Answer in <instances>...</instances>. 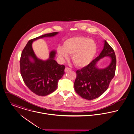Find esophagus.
I'll list each match as a JSON object with an SVG mask.
<instances>
[{
  "label": "esophagus",
  "instance_id": "esophagus-1",
  "mask_svg": "<svg viewBox=\"0 0 134 134\" xmlns=\"http://www.w3.org/2000/svg\"><path fill=\"white\" fill-rule=\"evenodd\" d=\"M70 70H71V69L69 68H68V67H66L65 69V72H67V71H70Z\"/></svg>",
  "mask_w": 134,
  "mask_h": 134
}]
</instances>
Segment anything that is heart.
Wrapping results in <instances>:
<instances>
[{"instance_id":"b5f03b06","label":"heart","mask_w":134,"mask_h":134,"mask_svg":"<svg viewBox=\"0 0 134 134\" xmlns=\"http://www.w3.org/2000/svg\"><path fill=\"white\" fill-rule=\"evenodd\" d=\"M97 50V45L93 40L86 37H76L64 42V49L59 47L58 52L63 61L69 58L67 53L72 55V61L78 67H84L92 60Z\"/></svg>"}]
</instances>
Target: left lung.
I'll list each match as a JSON object with an SVG mask.
<instances>
[{"mask_svg": "<svg viewBox=\"0 0 134 134\" xmlns=\"http://www.w3.org/2000/svg\"><path fill=\"white\" fill-rule=\"evenodd\" d=\"M105 56L110 58V64L104 69H98L97 63ZM116 66L113 49L104 40L103 49L99 55L88 65L76 71V78L74 83L75 92L83 98L89 100L98 98L108 89L115 76Z\"/></svg>", "mask_w": 134, "mask_h": 134, "instance_id": "1", "label": "left lung"}]
</instances>
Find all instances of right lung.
<instances>
[{
    "label": "right lung",
    "mask_w": 134,
    "mask_h": 134,
    "mask_svg": "<svg viewBox=\"0 0 134 134\" xmlns=\"http://www.w3.org/2000/svg\"><path fill=\"white\" fill-rule=\"evenodd\" d=\"M59 32L46 34L30 40L22 52L20 60V73L29 89L39 96H46L58 88V81L65 73V67L54 60L55 51H52L49 58L43 61L37 57L32 47V42L44 37H51Z\"/></svg>",
    "instance_id": "obj_1"
}]
</instances>
